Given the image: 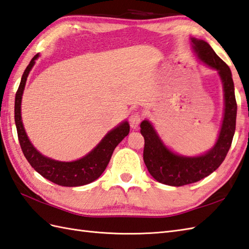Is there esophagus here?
Masks as SVG:
<instances>
[{"label":"esophagus","instance_id":"1","mask_svg":"<svg viewBox=\"0 0 249 249\" xmlns=\"http://www.w3.org/2000/svg\"><path fill=\"white\" fill-rule=\"evenodd\" d=\"M141 119L142 118H141V115H140V113H139V112H134V113H132L130 115V118H129V123H130L131 128L137 129L139 124H140V122H141Z\"/></svg>","mask_w":249,"mask_h":249}]
</instances>
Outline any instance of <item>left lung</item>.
<instances>
[{
    "instance_id": "left-lung-1",
    "label": "left lung",
    "mask_w": 249,
    "mask_h": 249,
    "mask_svg": "<svg viewBox=\"0 0 249 249\" xmlns=\"http://www.w3.org/2000/svg\"><path fill=\"white\" fill-rule=\"evenodd\" d=\"M191 50L201 63L217 72L224 92V113L214 145L197 156L174 152L163 142L151 121H142L140 131L144 137V163L156 180L172 187L194 183L212 174L225 160L235 131L238 107L229 67L205 40L191 38Z\"/></svg>"
}]
</instances>
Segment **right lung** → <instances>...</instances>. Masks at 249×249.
I'll return each mask as SVG.
<instances>
[{"label":"right lung","mask_w":249,"mask_h":249,"mask_svg":"<svg viewBox=\"0 0 249 249\" xmlns=\"http://www.w3.org/2000/svg\"><path fill=\"white\" fill-rule=\"evenodd\" d=\"M39 56V54L34 56L30 65L25 69L16 93L15 122L22 152L33 169L48 180L62 187L85 186L96 180L105 171L114 148L129 134V123L128 121L124 120L114 128L109 130L93 149L77 160L59 161L42 155L33 145L30 138L27 137L21 115L22 96L26 80Z\"/></svg>","instance_id":"add662e5"}]
</instances>
